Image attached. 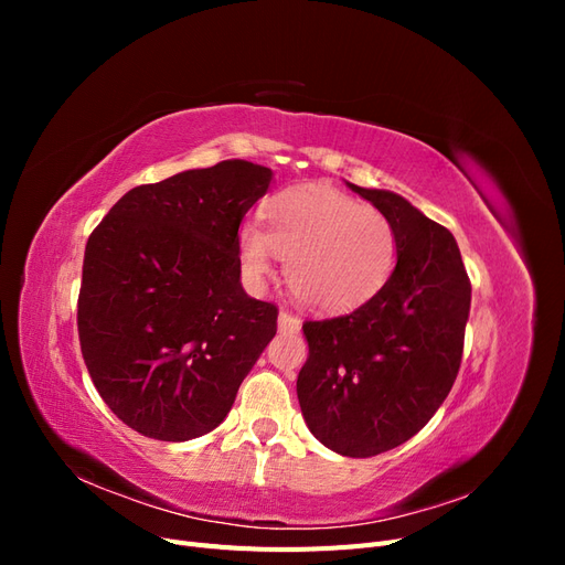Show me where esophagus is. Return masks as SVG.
Listing matches in <instances>:
<instances>
[{
    "instance_id": "esophagus-1",
    "label": "esophagus",
    "mask_w": 565,
    "mask_h": 565,
    "mask_svg": "<svg viewBox=\"0 0 565 565\" xmlns=\"http://www.w3.org/2000/svg\"><path fill=\"white\" fill-rule=\"evenodd\" d=\"M278 328H280V332H299L301 320H299L295 313L280 311V316H278Z\"/></svg>"
}]
</instances>
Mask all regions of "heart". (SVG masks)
<instances>
[{
  "instance_id": "1",
  "label": "heart",
  "mask_w": 565,
  "mask_h": 565,
  "mask_svg": "<svg viewBox=\"0 0 565 565\" xmlns=\"http://www.w3.org/2000/svg\"><path fill=\"white\" fill-rule=\"evenodd\" d=\"M266 221L268 228L245 221L237 231L245 278L262 282L278 254L289 292L313 311L358 309L396 268L398 235L388 216L334 188H287L268 202Z\"/></svg>"
}]
</instances>
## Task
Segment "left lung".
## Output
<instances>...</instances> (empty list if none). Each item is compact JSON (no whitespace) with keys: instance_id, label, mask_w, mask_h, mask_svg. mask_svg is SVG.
I'll list each match as a JSON object with an SVG mask.
<instances>
[{"instance_id":"left-lung-1","label":"left lung","mask_w":565,"mask_h":565,"mask_svg":"<svg viewBox=\"0 0 565 565\" xmlns=\"http://www.w3.org/2000/svg\"><path fill=\"white\" fill-rule=\"evenodd\" d=\"M396 228L388 282L349 316L306 320L297 377L311 434L344 457L398 448L450 393L465 351L471 282L448 228L405 198L349 183Z\"/></svg>"}]
</instances>
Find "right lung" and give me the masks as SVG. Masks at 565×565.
I'll return each instance as SVG.
<instances>
[{
	"label": "right lung",
	"mask_w": 565,
	"mask_h": 565,
	"mask_svg": "<svg viewBox=\"0 0 565 565\" xmlns=\"http://www.w3.org/2000/svg\"><path fill=\"white\" fill-rule=\"evenodd\" d=\"M273 179L224 160L119 198L89 235L77 299L82 358L134 431L191 440L226 419L278 330L241 285L237 228Z\"/></svg>",
	"instance_id": "1"
}]
</instances>
